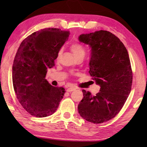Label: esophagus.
<instances>
[{
	"label": "esophagus",
	"instance_id": "esophagus-1",
	"mask_svg": "<svg viewBox=\"0 0 147 147\" xmlns=\"http://www.w3.org/2000/svg\"><path fill=\"white\" fill-rule=\"evenodd\" d=\"M74 89H75V88H73V87H71V88H68L67 89V91H68V92H71V91H74Z\"/></svg>",
	"mask_w": 147,
	"mask_h": 147
}]
</instances>
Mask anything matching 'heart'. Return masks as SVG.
Here are the masks:
<instances>
[{
	"instance_id": "b5f03b06",
	"label": "heart",
	"mask_w": 147,
	"mask_h": 147,
	"mask_svg": "<svg viewBox=\"0 0 147 147\" xmlns=\"http://www.w3.org/2000/svg\"><path fill=\"white\" fill-rule=\"evenodd\" d=\"M71 50L72 51V53H73V54L74 56V58L75 57H78V56H85V54H86V52H85V50H84V47L81 45L80 44H73L71 46ZM60 52L59 53V55L60 54Z\"/></svg>"
}]
</instances>
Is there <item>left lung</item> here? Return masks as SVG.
<instances>
[{"mask_svg":"<svg viewBox=\"0 0 147 147\" xmlns=\"http://www.w3.org/2000/svg\"><path fill=\"white\" fill-rule=\"evenodd\" d=\"M78 40L90 47L89 73L100 87L95 96L83 89L78 113L90 123H104L115 117L130 93L132 71L128 51L117 37L106 30L82 34Z\"/></svg>","mask_w":147,"mask_h":147,"instance_id":"obj_1","label":"left lung"}]
</instances>
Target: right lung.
<instances>
[{
	"label": "right lung",
	"mask_w": 147,
	"mask_h": 147,
	"mask_svg": "<svg viewBox=\"0 0 147 147\" xmlns=\"http://www.w3.org/2000/svg\"><path fill=\"white\" fill-rule=\"evenodd\" d=\"M70 33L58 28L34 32L20 45L12 67L14 91L20 104L37 117L53 115L63 98L65 89L45 78Z\"/></svg>",
	"instance_id": "add662e5"
}]
</instances>
